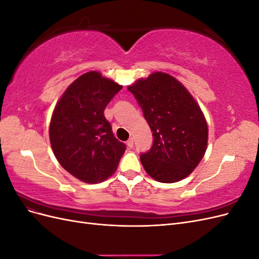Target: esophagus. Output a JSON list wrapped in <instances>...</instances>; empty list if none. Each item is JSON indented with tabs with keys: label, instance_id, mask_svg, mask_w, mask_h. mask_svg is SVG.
Here are the masks:
<instances>
[{
	"label": "esophagus",
	"instance_id": "34e87169",
	"mask_svg": "<svg viewBox=\"0 0 259 259\" xmlns=\"http://www.w3.org/2000/svg\"><path fill=\"white\" fill-rule=\"evenodd\" d=\"M126 145H127V147H128V148H133V147H134V139H133V138H130V139L127 140Z\"/></svg>",
	"mask_w": 259,
	"mask_h": 259
}]
</instances>
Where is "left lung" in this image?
<instances>
[{"label":"left lung","mask_w":259,"mask_h":259,"mask_svg":"<svg viewBox=\"0 0 259 259\" xmlns=\"http://www.w3.org/2000/svg\"><path fill=\"white\" fill-rule=\"evenodd\" d=\"M127 90L142 107L153 145L140 155L145 170L159 183L171 184L189 176L207 148L208 127L199 104L173 75L153 72Z\"/></svg>","instance_id":"1"}]
</instances>
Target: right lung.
Wrapping results in <instances>:
<instances>
[{
    "label": "right lung",
    "instance_id": "right-lung-1",
    "mask_svg": "<svg viewBox=\"0 0 259 259\" xmlns=\"http://www.w3.org/2000/svg\"><path fill=\"white\" fill-rule=\"evenodd\" d=\"M122 85L98 71L77 77L59 98L50 123V142L60 165L86 184L110 177L126 146L113 134L105 108Z\"/></svg>",
    "mask_w": 259,
    "mask_h": 259
}]
</instances>
